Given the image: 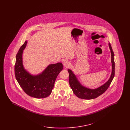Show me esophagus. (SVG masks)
<instances>
[{"label": "esophagus", "instance_id": "34e87169", "mask_svg": "<svg viewBox=\"0 0 130 130\" xmlns=\"http://www.w3.org/2000/svg\"><path fill=\"white\" fill-rule=\"evenodd\" d=\"M63 65L66 68H68L70 66V63L68 61V60H65L63 62Z\"/></svg>", "mask_w": 130, "mask_h": 130}]
</instances>
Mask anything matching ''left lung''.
Returning <instances> with one entry per match:
<instances>
[{
    "label": "left lung",
    "instance_id": "8db88e82",
    "mask_svg": "<svg viewBox=\"0 0 130 130\" xmlns=\"http://www.w3.org/2000/svg\"><path fill=\"white\" fill-rule=\"evenodd\" d=\"M111 54V76L106 82L95 89H90L82 85L78 80L75 74L71 69H68L69 74V84L73 92L76 96L81 99H95L103 94L110 85L115 76V64L114 61V53L110 43L108 44Z\"/></svg>",
    "mask_w": 130,
    "mask_h": 130
}]
</instances>
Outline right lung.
Wrapping results in <instances>:
<instances>
[{"instance_id":"1","label":"right lung","mask_w":130,"mask_h":130,"mask_svg":"<svg viewBox=\"0 0 130 130\" xmlns=\"http://www.w3.org/2000/svg\"><path fill=\"white\" fill-rule=\"evenodd\" d=\"M27 41L20 47L16 56L14 66L15 78L28 95L37 99L45 98L52 93L56 78L63 69L62 63L49 64L39 74H31L23 66L22 55Z\"/></svg>"}]
</instances>
